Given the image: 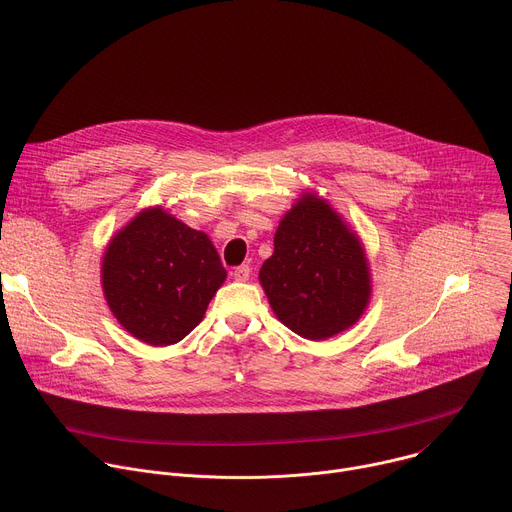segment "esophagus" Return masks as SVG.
Wrapping results in <instances>:
<instances>
[{"label": "esophagus", "mask_w": 512, "mask_h": 512, "mask_svg": "<svg viewBox=\"0 0 512 512\" xmlns=\"http://www.w3.org/2000/svg\"><path fill=\"white\" fill-rule=\"evenodd\" d=\"M249 275H251V267H249V265H239V267H235V271H233V277H235L237 281H247Z\"/></svg>", "instance_id": "esophagus-1"}]
</instances>
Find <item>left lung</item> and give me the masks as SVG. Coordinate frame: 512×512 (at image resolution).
I'll return each instance as SVG.
<instances>
[{"mask_svg": "<svg viewBox=\"0 0 512 512\" xmlns=\"http://www.w3.org/2000/svg\"><path fill=\"white\" fill-rule=\"evenodd\" d=\"M273 247L259 281L289 330L326 340L360 318L371 296L367 257L324 200L308 194L296 202L281 218Z\"/></svg>", "mask_w": 512, "mask_h": 512, "instance_id": "obj_1", "label": "left lung"}]
</instances>
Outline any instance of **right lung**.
Wrapping results in <instances>:
<instances>
[{
  "label": "right lung",
  "mask_w": 512,
  "mask_h": 512,
  "mask_svg": "<svg viewBox=\"0 0 512 512\" xmlns=\"http://www.w3.org/2000/svg\"><path fill=\"white\" fill-rule=\"evenodd\" d=\"M101 277L119 324L143 342L168 346L200 324L227 271L204 233L150 208L113 237Z\"/></svg>",
  "instance_id": "obj_1"
}]
</instances>
